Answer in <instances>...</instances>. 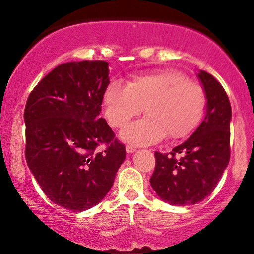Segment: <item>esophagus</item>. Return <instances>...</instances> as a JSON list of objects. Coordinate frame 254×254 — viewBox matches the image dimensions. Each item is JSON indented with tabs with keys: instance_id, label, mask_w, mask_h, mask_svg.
<instances>
[{
	"instance_id": "34e87169",
	"label": "esophagus",
	"mask_w": 254,
	"mask_h": 254,
	"mask_svg": "<svg viewBox=\"0 0 254 254\" xmlns=\"http://www.w3.org/2000/svg\"><path fill=\"white\" fill-rule=\"evenodd\" d=\"M125 150H127V153L131 154V153H135V151H136V148L133 147V145H131V144H127V147H125Z\"/></svg>"
}]
</instances>
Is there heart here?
I'll return each instance as SVG.
<instances>
[{
  "label": "heart",
  "instance_id": "obj_1",
  "mask_svg": "<svg viewBox=\"0 0 254 254\" xmlns=\"http://www.w3.org/2000/svg\"><path fill=\"white\" fill-rule=\"evenodd\" d=\"M105 117L112 127H123L142 112L147 117L122 131L132 145L155 144L167 136H189L203 117L205 93L199 84L174 70H157L131 76L127 87L111 82L103 97Z\"/></svg>",
  "mask_w": 254,
  "mask_h": 254
}]
</instances>
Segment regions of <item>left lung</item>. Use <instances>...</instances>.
I'll return each instance as SVG.
<instances>
[{
    "instance_id": "obj_1",
    "label": "left lung",
    "mask_w": 254,
    "mask_h": 254,
    "mask_svg": "<svg viewBox=\"0 0 254 254\" xmlns=\"http://www.w3.org/2000/svg\"><path fill=\"white\" fill-rule=\"evenodd\" d=\"M197 76L205 93V117L185 142L173 148L171 155L155 151L150 185L171 205L202 202L214 191L229 162L232 107L228 95L209 72L200 70Z\"/></svg>"
}]
</instances>
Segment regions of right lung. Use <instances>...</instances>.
I'll return each mask as SVG.
<instances>
[{"mask_svg":"<svg viewBox=\"0 0 254 254\" xmlns=\"http://www.w3.org/2000/svg\"><path fill=\"white\" fill-rule=\"evenodd\" d=\"M109 72L105 61L61 64L25 107L28 168L49 199L71 211L100 203L125 160L124 144L99 117ZM103 143L107 149L99 152Z\"/></svg>","mask_w":254,"mask_h":254,"instance_id":"1","label":"right lung"}]
</instances>
